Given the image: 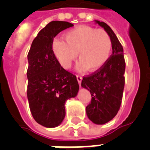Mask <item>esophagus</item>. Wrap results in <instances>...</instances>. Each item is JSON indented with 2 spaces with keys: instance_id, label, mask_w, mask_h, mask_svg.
<instances>
[{
  "instance_id": "obj_1",
  "label": "esophagus",
  "mask_w": 150,
  "mask_h": 150,
  "mask_svg": "<svg viewBox=\"0 0 150 150\" xmlns=\"http://www.w3.org/2000/svg\"><path fill=\"white\" fill-rule=\"evenodd\" d=\"M76 77H77V80H78V82H79V86H81V82H82V77L79 75H78Z\"/></svg>"
}]
</instances>
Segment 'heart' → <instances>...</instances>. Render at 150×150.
I'll return each mask as SVG.
<instances>
[{
  "label": "heart",
  "instance_id": "1",
  "mask_svg": "<svg viewBox=\"0 0 150 150\" xmlns=\"http://www.w3.org/2000/svg\"><path fill=\"white\" fill-rule=\"evenodd\" d=\"M64 40L55 39L52 50L64 68L69 69L77 59V69L84 71L100 70L109 60L112 50V40L103 29L88 25H79L64 34Z\"/></svg>",
  "mask_w": 150,
  "mask_h": 150
}]
</instances>
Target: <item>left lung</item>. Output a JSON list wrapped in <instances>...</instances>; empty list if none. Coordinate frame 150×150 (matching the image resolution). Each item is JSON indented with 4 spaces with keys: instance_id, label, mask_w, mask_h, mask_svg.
Returning a JSON list of instances; mask_svg holds the SVG:
<instances>
[{
    "instance_id": "obj_1",
    "label": "left lung",
    "mask_w": 150,
    "mask_h": 150,
    "mask_svg": "<svg viewBox=\"0 0 150 150\" xmlns=\"http://www.w3.org/2000/svg\"><path fill=\"white\" fill-rule=\"evenodd\" d=\"M95 22L109 33L113 51L102 68L83 77L82 86L90 91L92 96L91 102L86 107L87 116L93 123L103 125L116 116L121 107L125 61L123 47L111 28L103 22Z\"/></svg>"
}]
</instances>
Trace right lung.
<instances>
[{"label": "right lung", "mask_w": 150, "mask_h": 150, "mask_svg": "<svg viewBox=\"0 0 150 150\" xmlns=\"http://www.w3.org/2000/svg\"><path fill=\"white\" fill-rule=\"evenodd\" d=\"M71 26L68 22H50L39 32L28 54L29 108L35 121L47 128L62 122L66 100L75 97L79 89L76 76L61 67L52 50L54 37Z\"/></svg>", "instance_id": "1"}]
</instances>
